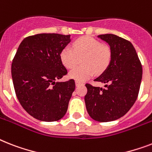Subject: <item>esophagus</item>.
Listing matches in <instances>:
<instances>
[{
	"mask_svg": "<svg viewBox=\"0 0 152 152\" xmlns=\"http://www.w3.org/2000/svg\"><path fill=\"white\" fill-rule=\"evenodd\" d=\"M83 83L80 82V81H77V80L76 81V87H78V86H80V85H83Z\"/></svg>",
	"mask_w": 152,
	"mask_h": 152,
	"instance_id": "34e87169",
	"label": "esophagus"
}]
</instances>
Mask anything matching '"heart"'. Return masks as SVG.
Listing matches in <instances>:
<instances>
[{
    "label": "heart",
    "mask_w": 152,
    "mask_h": 152,
    "mask_svg": "<svg viewBox=\"0 0 152 152\" xmlns=\"http://www.w3.org/2000/svg\"><path fill=\"white\" fill-rule=\"evenodd\" d=\"M81 58L82 65L71 70L69 78L77 81H84L94 72H104L111 62L112 52L109 47L102 44L99 40L91 37H82L72 44V49L65 47L60 53L61 63L67 69H72Z\"/></svg>",
    "instance_id": "heart-1"
}]
</instances>
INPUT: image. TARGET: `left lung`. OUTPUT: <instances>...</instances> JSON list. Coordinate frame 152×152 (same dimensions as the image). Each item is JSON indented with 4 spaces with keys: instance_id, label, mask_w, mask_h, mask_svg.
I'll return each instance as SVG.
<instances>
[{
    "instance_id": "left-lung-1",
    "label": "left lung",
    "mask_w": 152,
    "mask_h": 152,
    "mask_svg": "<svg viewBox=\"0 0 152 152\" xmlns=\"http://www.w3.org/2000/svg\"><path fill=\"white\" fill-rule=\"evenodd\" d=\"M97 37L109 44L112 59L108 69L94 81L109 85L103 89L87 83L84 100L89 115L104 123L119 119L134 105L142 79V65L129 41L114 34Z\"/></svg>"
}]
</instances>
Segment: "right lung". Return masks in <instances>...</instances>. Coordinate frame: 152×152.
Returning a JSON list of instances; mask_svg holds the SVG:
<instances>
[{
    "label": "right lung",
    "mask_w": 152,
    "mask_h": 152,
    "mask_svg": "<svg viewBox=\"0 0 152 152\" xmlns=\"http://www.w3.org/2000/svg\"><path fill=\"white\" fill-rule=\"evenodd\" d=\"M71 41L70 35L40 33L21 42L12 64V76L18 102L40 121L61 119L75 91V81L56 82L67 74L60 53Z\"/></svg>",
    "instance_id": "right-lung-1"
}]
</instances>
